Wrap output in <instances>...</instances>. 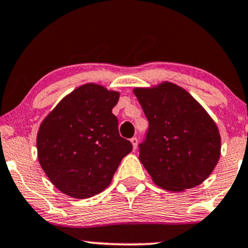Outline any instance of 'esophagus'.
I'll return each instance as SVG.
<instances>
[{
    "instance_id": "esophagus-1",
    "label": "esophagus",
    "mask_w": 248,
    "mask_h": 248,
    "mask_svg": "<svg viewBox=\"0 0 248 248\" xmlns=\"http://www.w3.org/2000/svg\"><path fill=\"white\" fill-rule=\"evenodd\" d=\"M130 142H132V144H133V148H134V150H136V148H137V144H139V140H137V137H133V139L130 140Z\"/></svg>"
}]
</instances>
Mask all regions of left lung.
Wrapping results in <instances>:
<instances>
[{"mask_svg":"<svg viewBox=\"0 0 248 248\" xmlns=\"http://www.w3.org/2000/svg\"><path fill=\"white\" fill-rule=\"evenodd\" d=\"M149 121L140 160L157 186L183 192L202 184L220 157V135L199 101L171 82L136 88Z\"/></svg>","mask_w":248,"mask_h":248,"instance_id":"8db88e82","label":"left lung"}]
</instances>
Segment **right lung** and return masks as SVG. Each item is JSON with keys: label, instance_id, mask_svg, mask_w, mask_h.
Returning <instances> with one entry per match:
<instances>
[{"label": "right lung", "instance_id": "1", "mask_svg": "<svg viewBox=\"0 0 248 248\" xmlns=\"http://www.w3.org/2000/svg\"><path fill=\"white\" fill-rule=\"evenodd\" d=\"M120 93L88 83L62 99L41 122L38 159L60 192L88 199L108 187L122 158L133 150L119 135L112 113Z\"/></svg>", "mask_w": 248, "mask_h": 248}]
</instances>
